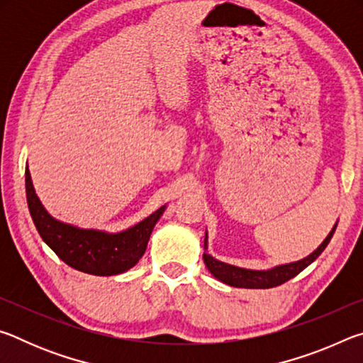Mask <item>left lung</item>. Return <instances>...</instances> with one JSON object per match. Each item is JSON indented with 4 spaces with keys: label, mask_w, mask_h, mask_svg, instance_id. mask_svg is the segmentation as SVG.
I'll use <instances>...</instances> for the list:
<instances>
[{
    "label": "left lung",
    "mask_w": 363,
    "mask_h": 363,
    "mask_svg": "<svg viewBox=\"0 0 363 363\" xmlns=\"http://www.w3.org/2000/svg\"><path fill=\"white\" fill-rule=\"evenodd\" d=\"M336 225L331 229L328 233V237L325 238L323 243L318 247L314 253L309 255L304 259L296 261V262H290V264H284V266H277L274 269L269 270H251V269H242V267H235L230 266V264L220 262L218 259H214L210 255H203V261L206 264V267L210 272L216 277L218 280L223 281V284H227L230 286H237V288H274L279 286L281 284H285L293 277L304 270L309 264L314 262L318 256L322 255V251L327 248V245L330 243L331 237H333ZM205 237V251L208 248Z\"/></svg>",
    "instance_id": "1"
}]
</instances>
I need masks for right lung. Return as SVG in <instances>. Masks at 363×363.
<instances>
[{"mask_svg":"<svg viewBox=\"0 0 363 363\" xmlns=\"http://www.w3.org/2000/svg\"><path fill=\"white\" fill-rule=\"evenodd\" d=\"M26 192L36 230L48 247L70 267L93 275H116L136 266L145 253L153 225L164 211L162 206L149 218L120 233L86 230L60 223L48 214L35 194L28 168H26Z\"/></svg>","mask_w":363,"mask_h":363,"instance_id":"obj_1","label":"right lung"}]
</instances>
